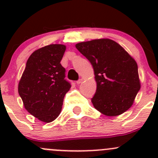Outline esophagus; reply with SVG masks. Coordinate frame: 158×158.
<instances>
[{
  "label": "esophagus",
  "instance_id": "esophagus-1",
  "mask_svg": "<svg viewBox=\"0 0 158 158\" xmlns=\"http://www.w3.org/2000/svg\"><path fill=\"white\" fill-rule=\"evenodd\" d=\"M82 82V79H79V80L76 81V83H77V84H80Z\"/></svg>",
  "mask_w": 158,
  "mask_h": 158
}]
</instances>
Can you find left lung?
<instances>
[{
  "instance_id": "8db88e82",
  "label": "left lung",
  "mask_w": 158,
  "mask_h": 158,
  "mask_svg": "<svg viewBox=\"0 0 158 158\" xmlns=\"http://www.w3.org/2000/svg\"><path fill=\"white\" fill-rule=\"evenodd\" d=\"M76 47L93 67L97 83L92 98L94 107L107 116L127 111L141 88L135 60L109 39L79 43Z\"/></svg>"
}]
</instances>
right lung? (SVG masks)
I'll list each match as a JSON object with an SVG mask.
<instances>
[{"instance_id":"1","label":"right lung","mask_w":158,"mask_h":158,"mask_svg":"<svg viewBox=\"0 0 158 158\" xmlns=\"http://www.w3.org/2000/svg\"><path fill=\"white\" fill-rule=\"evenodd\" d=\"M66 47L51 44L30 55L18 85V92L25 109L44 122L55 120L71 84L66 69L60 63Z\"/></svg>"}]
</instances>
